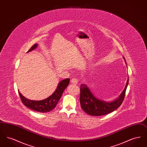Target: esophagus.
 <instances>
[{
	"mask_svg": "<svg viewBox=\"0 0 147 147\" xmlns=\"http://www.w3.org/2000/svg\"><path fill=\"white\" fill-rule=\"evenodd\" d=\"M70 82H71V83L72 84H78V80L77 79H76V78H72V79H71Z\"/></svg>",
	"mask_w": 147,
	"mask_h": 147,
	"instance_id": "obj_1",
	"label": "esophagus"
}]
</instances>
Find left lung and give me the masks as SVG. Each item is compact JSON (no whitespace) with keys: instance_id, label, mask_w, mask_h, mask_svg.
<instances>
[{"instance_id":"left-lung-1","label":"left lung","mask_w":147,"mask_h":147,"mask_svg":"<svg viewBox=\"0 0 147 147\" xmlns=\"http://www.w3.org/2000/svg\"><path fill=\"white\" fill-rule=\"evenodd\" d=\"M125 63L126 64V61ZM128 84V78L125 89L119 97L110 101H106L96 98L86 84H82L80 95L82 109L88 115L94 116H102L112 112L119 108L122 103Z\"/></svg>"}]
</instances>
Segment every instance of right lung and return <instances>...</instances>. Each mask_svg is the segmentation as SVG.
<instances>
[{"label":"right lung","mask_w":147,"mask_h":147,"mask_svg":"<svg viewBox=\"0 0 147 147\" xmlns=\"http://www.w3.org/2000/svg\"><path fill=\"white\" fill-rule=\"evenodd\" d=\"M37 44L34 45L28 52H30L37 47ZM69 83V79H65L61 81L57 86L55 91L51 95L44 100L40 101L31 100L24 97L20 92L19 91V94L21 98V101L24 105L28 109L35 111L36 112H49L55 108L58 104L59 99L61 98L63 91L67 87Z\"/></svg>","instance_id":"obj_1"}]
</instances>
